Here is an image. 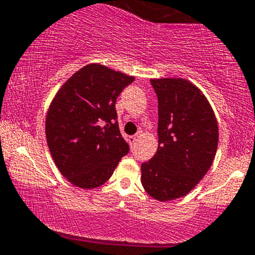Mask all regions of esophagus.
<instances>
[{"mask_svg": "<svg viewBox=\"0 0 255 255\" xmlns=\"http://www.w3.org/2000/svg\"><path fill=\"white\" fill-rule=\"evenodd\" d=\"M136 140H137V136L136 135L129 136V142H130L131 146H134V144H135V142H136Z\"/></svg>", "mask_w": 255, "mask_h": 255, "instance_id": "esophagus-1", "label": "esophagus"}]
</instances>
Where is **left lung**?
Returning <instances> with one entry per match:
<instances>
[{
	"label": "left lung",
	"instance_id": "1",
	"mask_svg": "<svg viewBox=\"0 0 255 255\" xmlns=\"http://www.w3.org/2000/svg\"><path fill=\"white\" fill-rule=\"evenodd\" d=\"M158 97V148L141 164V183L158 201L182 198L211 168L218 125L199 87L182 78L151 79Z\"/></svg>",
	"mask_w": 255,
	"mask_h": 255
}]
</instances>
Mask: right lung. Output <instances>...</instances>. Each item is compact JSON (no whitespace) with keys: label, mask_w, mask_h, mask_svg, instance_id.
<instances>
[{"label":"right lung","mask_w":255,"mask_h":255,"mask_svg":"<svg viewBox=\"0 0 255 255\" xmlns=\"http://www.w3.org/2000/svg\"><path fill=\"white\" fill-rule=\"evenodd\" d=\"M134 79L91 63L75 72L52 98L45 119L46 142L58 170L79 188L107 182L129 151L120 133L115 103Z\"/></svg>","instance_id":"add662e5"}]
</instances>
